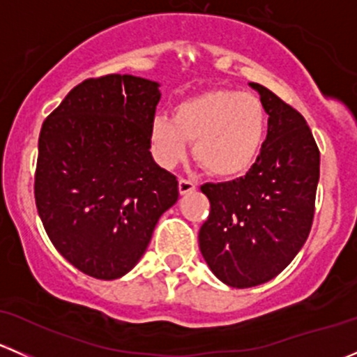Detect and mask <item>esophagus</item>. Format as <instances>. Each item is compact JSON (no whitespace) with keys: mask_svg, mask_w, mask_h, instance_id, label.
<instances>
[{"mask_svg":"<svg viewBox=\"0 0 357 357\" xmlns=\"http://www.w3.org/2000/svg\"><path fill=\"white\" fill-rule=\"evenodd\" d=\"M178 188H179V193H181V195H186V193L195 192L197 185L192 181V179L181 178V179H179V183H178Z\"/></svg>","mask_w":357,"mask_h":357,"instance_id":"1","label":"esophagus"}]
</instances>
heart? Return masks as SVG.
I'll return each instance as SVG.
<instances>
[{
    "mask_svg": "<svg viewBox=\"0 0 357 357\" xmlns=\"http://www.w3.org/2000/svg\"><path fill=\"white\" fill-rule=\"evenodd\" d=\"M266 129L268 114L257 96L215 89L179 103L172 119L153 117L150 145L158 164L172 169L185 160L193 142V155L208 174L233 178L254 164Z\"/></svg>",
    "mask_w": 357,
    "mask_h": 357,
    "instance_id": "b5f03b06",
    "label": "heart"
}]
</instances>
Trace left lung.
Here are the masks:
<instances>
[{"instance_id":"obj_1","label":"left lung","mask_w":357,"mask_h":357,"mask_svg":"<svg viewBox=\"0 0 357 357\" xmlns=\"http://www.w3.org/2000/svg\"><path fill=\"white\" fill-rule=\"evenodd\" d=\"M268 117L261 153L243 178L205 183L211 202L199 245L222 283L248 289L269 282L307 240L319 181V150L305 119L257 82Z\"/></svg>"}]
</instances>
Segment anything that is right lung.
Here are the masks:
<instances>
[{"mask_svg": "<svg viewBox=\"0 0 357 357\" xmlns=\"http://www.w3.org/2000/svg\"><path fill=\"white\" fill-rule=\"evenodd\" d=\"M158 84L136 75L86 79L43 122L34 199L46 235L96 280L131 271L178 179L150 153Z\"/></svg>", "mask_w": 357, "mask_h": 357, "instance_id": "1", "label": "right lung"}]
</instances>
